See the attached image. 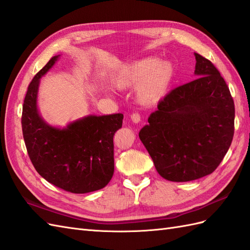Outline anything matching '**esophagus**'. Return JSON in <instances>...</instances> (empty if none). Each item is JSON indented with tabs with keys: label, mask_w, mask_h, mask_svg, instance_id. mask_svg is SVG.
<instances>
[{
	"label": "esophagus",
	"mask_w": 250,
	"mask_h": 250,
	"mask_svg": "<svg viewBox=\"0 0 250 250\" xmlns=\"http://www.w3.org/2000/svg\"><path fill=\"white\" fill-rule=\"evenodd\" d=\"M130 119H131V121L133 122V123H136V124H138L139 122L141 121V117H140V114H139V113H137V112L132 113V114H131V117H130Z\"/></svg>",
	"instance_id": "34e87169"
}]
</instances>
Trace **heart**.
<instances>
[{
  "label": "heart",
  "mask_w": 250,
  "mask_h": 250,
  "mask_svg": "<svg viewBox=\"0 0 250 250\" xmlns=\"http://www.w3.org/2000/svg\"><path fill=\"white\" fill-rule=\"evenodd\" d=\"M174 76V66L167 62L149 57L122 68L113 79L114 87L126 90L137 86L136 94L142 105H154L166 95Z\"/></svg>",
  "instance_id": "heart-1"
}]
</instances>
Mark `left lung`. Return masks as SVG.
<instances>
[{"instance_id":"8db88e82","label":"left lung","mask_w":250,"mask_h":250,"mask_svg":"<svg viewBox=\"0 0 250 250\" xmlns=\"http://www.w3.org/2000/svg\"><path fill=\"white\" fill-rule=\"evenodd\" d=\"M194 55L197 78L164 96L139 132L157 172L169 181L213 173L233 139L234 103L227 83L210 60Z\"/></svg>"}]
</instances>
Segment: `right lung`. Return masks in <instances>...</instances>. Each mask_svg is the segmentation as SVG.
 <instances>
[{
  "mask_svg": "<svg viewBox=\"0 0 250 250\" xmlns=\"http://www.w3.org/2000/svg\"><path fill=\"white\" fill-rule=\"evenodd\" d=\"M59 56L52 57L27 88L22 110L24 142L36 171L46 181L66 192H93L113 176V136L122 127L123 114L88 115L63 128L48 125L38 110L39 83Z\"/></svg>",
  "mask_w": 250,
  "mask_h": 250,
  "instance_id": "obj_1",
  "label": "right lung"
}]
</instances>
